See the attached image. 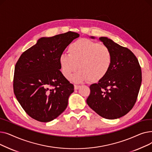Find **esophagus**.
<instances>
[{"label": "esophagus", "mask_w": 152, "mask_h": 152, "mask_svg": "<svg viewBox=\"0 0 152 152\" xmlns=\"http://www.w3.org/2000/svg\"><path fill=\"white\" fill-rule=\"evenodd\" d=\"M80 87H81V86H79V85H75V90H77Z\"/></svg>", "instance_id": "1"}]
</instances>
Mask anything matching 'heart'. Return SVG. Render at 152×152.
I'll use <instances>...</instances> for the list:
<instances>
[{
	"label": "heart",
	"mask_w": 152,
	"mask_h": 152,
	"mask_svg": "<svg viewBox=\"0 0 152 152\" xmlns=\"http://www.w3.org/2000/svg\"><path fill=\"white\" fill-rule=\"evenodd\" d=\"M67 50L68 54H61L59 58L61 73L68 79L79 66L80 71L73 77L76 83L102 80L112 63V53L108 47L87 39L71 43Z\"/></svg>",
	"instance_id": "obj_1"
}]
</instances>
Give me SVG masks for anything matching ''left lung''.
Returning <instances> with one entry per match:
<instances>
[{
	"label": "left lung",
	"instance_id": "1",
	"mask_svg": "<svg viewBox=\"0 0 152 152\" xmlns=\"http://www.w3.org/2000/svg\"><path fill=\"white\" fill-rule=\"evenodd\" d=\"M99 39L110 49L112 63L107 75L97 84L91 85L86 102L100 116L117 119L129 112L137 101L142 83L141 68L129 49L106 37Z\"/></svg>",
	"mask_w": 152,
	"mask_h": 152
}]
</instances>
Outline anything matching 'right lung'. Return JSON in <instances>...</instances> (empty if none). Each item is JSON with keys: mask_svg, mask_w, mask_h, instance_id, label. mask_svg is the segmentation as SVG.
<instances>
[{"mask_svg": "<svg viewBox=\"0 0 152 152\" xmlns=\"http://www.w3.org/2000/svg\"><path fill=\"white\" fill-rule=\"evenodd\" d=\"M79 36L78 33L68 31L42 37L24 52L16 63L13 92L23 110L32 118L49 122L66 108L74 86L60 71L59 58Z\"/></svg>", "mask_w": 152, "mask_h": 152, "instance_id": "right-lung-1", "label": "right lung"}]
</instances>
